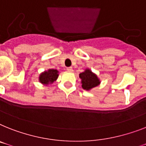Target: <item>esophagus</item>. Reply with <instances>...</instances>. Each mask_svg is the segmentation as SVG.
<instances>
[{"label":"esophagus","mask_w":146,"mask_h":146,"mask_svg":"<svg viewBox=\"0 0 146 146\" xmlns=\"http://www.w3.org/2000/svg\"><path fill=\"white\" fill-rule=\"evenodd\" d=\"M66 69H67L68 72H73V68H72V67H68Z\"/></svg>","instance_id":"1"}]
</instances>
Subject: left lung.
Segmentation results:
<instances>
[{"label":"left lung","mask_w":146,"mask_h":146,"mask_svg":"<svg viewBox=\"0 0 146 146\" xmlns=\"http://www.w3.org/2000/svg\"><path fill=\"white\" fill-rule=\"evenodd\" d=\"M79 77L81 79L82 88L84 90H90L92 88L98 86L101 83L97 75L89 68H86L84 72L80 73Z\"/></svg>","instance_id":"1"}]
</instances>
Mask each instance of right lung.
Returning <instances> with one entry per match:
<instances>
[{
	"label": "right lung",
	"mask_w": 146,
	"mask_h": 146,
	"mask_svg": "<svg viewBox=\"0 0 146 146\" xmlns=\"http://www.w3.org/2000/svg\"><path fill=\"white\" fill-rule=\"evenodd\" d=\"M59 72L56 69H48L41 73L38 78V80L41 84L44 85H48L53 84L58 78Z\"/></svg>",
	"instance_id": "add662e5"
}]
</instances>
